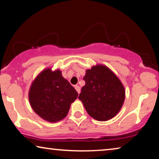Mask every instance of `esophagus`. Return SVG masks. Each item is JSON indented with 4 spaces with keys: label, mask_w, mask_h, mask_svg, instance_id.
Masks as SVG:
<instances>
[{
    "label": "esophagus",
    "mask_w": 159,
    "mask_h": 159,
    "mask_svg": "<svg viewBox=\"0 0 159 159\" xmlns=\"http://www.w3.org/2000/svg\"><path fill=\"white\" fill-rule=\"evenodd\" d=\"M75 90H76V91L78 92V93H80V86H79V85H75Z\"/></svg>",
    "instance_id": "34e87169"
}]
</instances>
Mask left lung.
<instances>
[{"label": "left lung", "instance_id": "left-lung-1", "mask_svg": "<svg viewBox=\"0 0 159 159\" xmlns=\"http://www.w3.org/2000/svg\"><path fill=\"white\" fill-rule=\"evenodd\" d=\"M79 98L88 114L98 121H107L120 111L125 99L122 83L112 70L103 64H96L85 70Z\"/></svg>", "mask_w": 159, "mask_h": 159}]
</instances>
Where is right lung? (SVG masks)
<instances>
[{"label":"right lung","mask_w":159,"mask_h":159,"mask_svg":"<svg viewBox=\"0 0 159 159\" xmlns=\"http://www.w3.org/2000/svg\"><path fill=\"white\" fill-rule=\"evenodd\" d=\"M78 93L62 76L61 70H42L30 87L28 98L32 110L42 119L57 122L66 117Z\"/></svg>","instance_id":"right-lung-1"}]
</instances>
